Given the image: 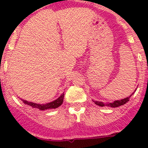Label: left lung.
Here are the masks:
<instances>
[{
    "mask_svg": "<svg viewBox=\"0 0 148 148\" xmlns=\"http://www.w3.org/2000/svg\"><path fill=\"white\" fill-rule=\"evenodd\" d=\"M136 91V90H135ZM134 93V92H133ZM132 93V94H133ZM132 95H130L129 97H127L125 99H121V100H116L114 101L113 102H107V103H104V102H101V101H93V102L95 103L96 105L98 106H100V107H104V106H107V107H110V108H118L119 106L121 105H124L125 104H126L127 101H129L130 100V98Z\"/></svg>",
    "mask_w": 148,
    "mask_h": 148,
    "instance_id": "left-lung-1",
    "label": "left lung"
}]
</instances>
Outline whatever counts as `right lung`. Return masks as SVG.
<instances>
[{"mask_svg":"<svg viewBox=\"0 0 148 148\" xmlns=\"http://www.w3.org/2000/svg\"><path fill=\"white\" fill-rule=\"evenodd\" d=\"M64 94L62 93L58 99L52 101V102L47 103V104H36V103L30 102L27 100H23V99H21V100L24 104L31 106L32 108H37L40 110H45L56 109V108H58L59 106L62 104L63 101H64Z\"/></svg>","mask_w":148,"mask_h":148,"instance_id":"1","label":"right lung"}]
</instances>
